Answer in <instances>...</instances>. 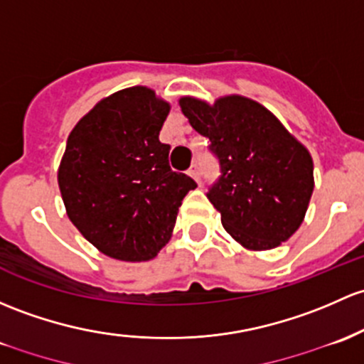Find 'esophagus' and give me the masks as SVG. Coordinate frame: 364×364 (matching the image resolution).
<instances>
[{"label":"esophagus","mask_w":364,"mask_h":364,"mask_svg":"<svg viewBox=\"0 0 364 364\" xmlns=\"http://www.w3.org/2000/svg\"><path fill=\"white\" fill-rule=\"evenodd\" d=\"M188 174L192 176V178L195 179V181H197V183H200V171H198V166H197V164H193V166L190 167Z\"/></svg>","instance_id":"esophagus-1"}]
</instances>
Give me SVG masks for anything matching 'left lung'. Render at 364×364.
I'll return each mask as SVG.
<instances>
[{"instance_id": "8db88e82", "label": "left lung", "mask_w": 364, "mask_h": 364, "mask_svg": "<svg viewBox=\"0 0 364 364\" xmlns=\"http://www.w3.org/2000/svg\"><path fill=\"white\" fill-rule=\"evenodd\" d=\"M190 125L209 137L221 176L208 198L237 242L252 251L277 247L304 221L314 190L307 148L265 106L242 95L214 105L179 99Z\"/></svg>"}]
</instances>
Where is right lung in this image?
I'll use <instances>...</instances> for the list:
<instances>
[{"label":"right lung","instance_id":"add662e5","mask_svg":"<svg viewBox=\"0 0 364 364\" xmlns=\"http://www.w3.org/2000/svg\"><path fill=\"white\" fill-rule=\"evenodd\" d=\"M169 109L151 89L131 87L99 101L68 137L57 172L66 213L109 258H155L197 186L171 169V146L159 141Z\"/></svg>","mask_w":364,"mask_h":364}]
</instances>
